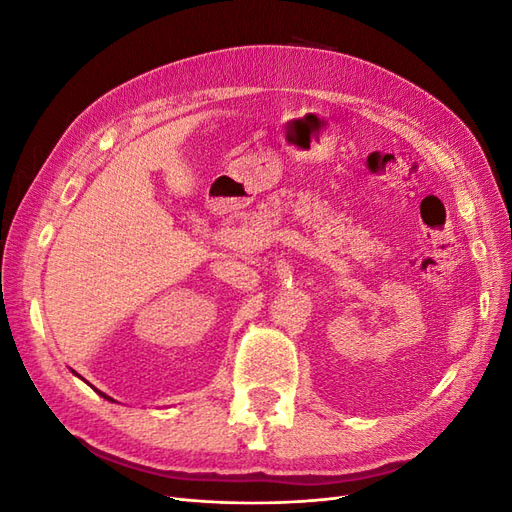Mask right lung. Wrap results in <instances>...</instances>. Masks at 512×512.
Wrapping results in <instances>:
<instances>
[{"label":"right lung","instance_id":"obj_1","mask_svg":"<svg viewBox=\"0 0 512 512\" xmlns=\"http://www.w3.org/2000/svg\"><path fill=\"white\" fill-rule=\"evenodd\" d=\"M98 393H100V391H98ZM100 395H102V397H104V399H111V397H108V395H104V393H100Z\"/></svg>","mask_w":512,"mask_h":512}]
</instances>
